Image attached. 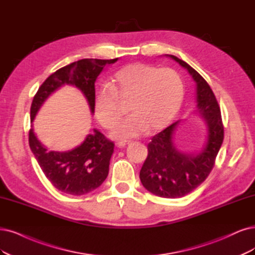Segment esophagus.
Returning a JSON list of instances; mask_svg holds the SVG:
<instances>
[{
  "instance_id": "obj_1",
  "label": "esophagus",
  "mask_w": 255,
  "mask_h": 255,
  "mask_svg": "<svg viewBox=\"0 0 255 255\" xmlns=\"http://www.w3.org/2000/svg\"><path fill=\"white\" fill-rule=\"evenodd\" d=\"M129 144H130V140H125V142H119V143H118V147L124 148V147H126L127 145H129Z\"/></svg>"
}]
</instances>
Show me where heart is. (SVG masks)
<instances>
[{
  "mask_svg": "<svg viewBox=\"0 0 255 255\" xmlns=\"http://www.w3.org/2000/svg\"><path fill=\"white\" fill-rule=\"evenodd\" d=\"M184 96L183 80L174 69L131 63L113 73L109 85L97 90L94 115L104 128L111 129L122 117L119 100L128 101L130 116L111 132L112 138L125 140L168 126L180 110Z\"/></svg>",
  "mask_w": 255,
  "mask_h": 255,
  "instance_id": "b5f03b06",
  "label": "heart"
}]
</instances>
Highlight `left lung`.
<instances>
[{"label":"left lung","instance_id":"8db88e82","mask_svg":"<svg viewBox=\"0 0 255 255\" xmlns=\"http://www.w3.org/2000/svg\"><path fill=\"white\" fill-rule=\"evenodd\" d=\"M168 56L186 68L196 83L197 110L207 124V142L200 153L181 152L174 144L180 122L173 123L148 144V156L139 178L149 192L166 199H177L193 191L210 174L224 140V126L219 103L209 84L186 62L174 55Z\"/></svg>","mask_w":255,"mask_h":255}]
</instances>
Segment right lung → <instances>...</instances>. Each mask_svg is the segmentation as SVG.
Listing matches in <instances>:
<instances>
[{
    "label": "right lung",
    "instance_id": "1",
    "mask_svg": "<svg viewBox=\"0 0 255 255\" xmlns=\"http://www.w3.org/2000/svg\"><path fill=\"white\" fill-rule=\"evenodd\" d=\"M117 61L118 59H83L73 62L49 75L32 100L29 146L45 176L63 193L78 196L87 194L100 187L108 175L115 144L94 129V134H88L80 146L70 151H50L35 136L32 122L47 98L65 84L73 85L84 93L93 113L96 97L94 83L106 65Z\"/></svg>",
    "mask_w": 255,
    "mask_h": 255
}]
</instances>
